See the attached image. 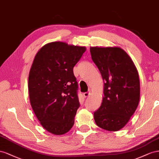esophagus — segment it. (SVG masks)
Here are the masks:
<instances>
[{"label":"esophagus","instance_id":"34e87169","mask_svg":"<svg viewBox=\"0 0 159 159\" xmlns=\"http://www.w3.org/2000/svg\"><path fill=\"white\" fill-rule=\"evenodd\" d=\"M90 92H87V93H84L83 94V96H84V97L87 98V97H89L90 96Z\"/></svg>","mask_w":159,"mask_h":159}]
</instances>
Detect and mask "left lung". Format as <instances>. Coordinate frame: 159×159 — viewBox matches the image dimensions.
<instances>
[{
    "label": "left lung",
    "instance_id": "1",
    "mask_svg": "<svg viewBox=\"0 0 159 159\" xmlns=\"http://www.w3.org/2000/svg\"><path fill=\"white\" fill-rule=\"evenodd\" d=\"M92 60L104 81L101 107L94 112L98 126L118 131L129 121L140 100V80L137 68L120 47L90 48Z\"/></svg>",
    "mask_w": 159,
    "mask_h": 159
}]
</instances>
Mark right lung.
<instances>
[{
  "label": "right lung",
  "mask_w": 159,
  "mask_h": 159,
  "mask_svg": "<svg viewBox=\"0 0 159 159\" xmlns=\"http://www.w3.org/2000/svg\"><path fill=\"white\" fill-rule=\"evenodd\" d=\"M85 51V47L52 42L34 57L29 76L30 102L40 125L53 134H64L74 125L80 104L73 67Z\"/></svg>",
  "instance_id": "1"
}]
</instances>
